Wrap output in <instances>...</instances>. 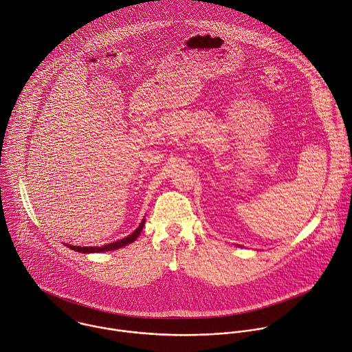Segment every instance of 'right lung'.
<instances>
[{"instance_id": "1", "label": "right lung", "mask_w": 352, "mask_h": 352, "mask_svg": "<svg viewBox=\"0 0 352 352\" xmlns=\"http://www.w3.org/2000/svg\"><path fill=\"white\" fill-rule=\"evenodd\" d=\"M144 225H145V218L141 221L140 226L131 233V235H129V236H126V238H123V239H120V241H117V242L103 245V246H100V248H98V246H85V248H80V246H72V245H65V246H67L69 249H72V250H74V252L87 253V254H88V253H100V252L116 250V249L124 248V246H127V245L135 242L137 238L141 235V232H142V229H144Z\"/></svg>"}]
</instances>
